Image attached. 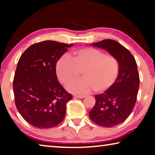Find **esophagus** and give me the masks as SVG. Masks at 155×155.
I'll list each match as a JSON object with an SVG mask.
<instances>
[{
  "label": "esophagus",
  "mask_w": 155,
  "mask_h": 155,
  "mask_svg": "<svg viewBox=\"0 0 155 155\" xmlns=\"http://www.w3.org/2000/svg\"><path fill=\"white\" fill-rule=\"evenodd\" d=\"M74 98H85V96H79V95H74Z\"/></svg>",
  "instance_id": "obj_1"
}]
</instances>
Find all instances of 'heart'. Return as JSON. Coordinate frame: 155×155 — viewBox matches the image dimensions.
Masks as SVG:
<instances>
[{"label":"heart","mask_w":155,"mask_h":155,"mask_svg":"<svg viewBox=\"0 0 155 155\" xmlns=\"http://www.w3.org/2000/svg\"><path fill=\"white\" fill-rule=\"evenodd\" d=\"M55 71L65 85L77 81L82 72L83 78L72 83L68 90L72 93L85 94L96 90L104 92L112 87L120 73V63L112 54L101 50L86 47L73 52L71 57L64 54L57 60Z\"/></svg>","instance_id":"b5f03b06"}]
</instances>
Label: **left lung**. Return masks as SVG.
<instances>
[{
	"label": "left lung",
	"mask_w": 155,
	"mask_h": 155,
	"mask_svg": "<svg viewBox=\"0 0 155 155\" xmlns=\"http://www.w3.org/2000/svg\"><path fill=\"white\" fill-rule=\"evenodd\" d=\"M91 45L107 50L120 63V73L115 83L103 94L95 96L96 104L90 117L101 127L111 128L125 121L137 101L140 76L133 54L117 41L104 40Z\"/></svg>",
	"instance_id": "obj_1"
}]
</instances>
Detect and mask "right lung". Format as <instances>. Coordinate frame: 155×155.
I'll return each instance as SVG.
<instances>
[{
    "instance_id": "obj_1",
    "label": "right lung",
    "mask_w": 155,
    "mask_h": 155,
    "mask_svg": "<svg viewBox=\"0 0 155 155\" xmlns=\"http://www.w3.org/2000/svg\"><path fill=\"white\" fill-rule=\"evenodd\" d=\"M73 44L47 40L30 46L21 55L13 89L18 111L28 124L39 128L56 127L64 120L72 98L57 81V60Z\"/></svg>"
}]
</instances>
